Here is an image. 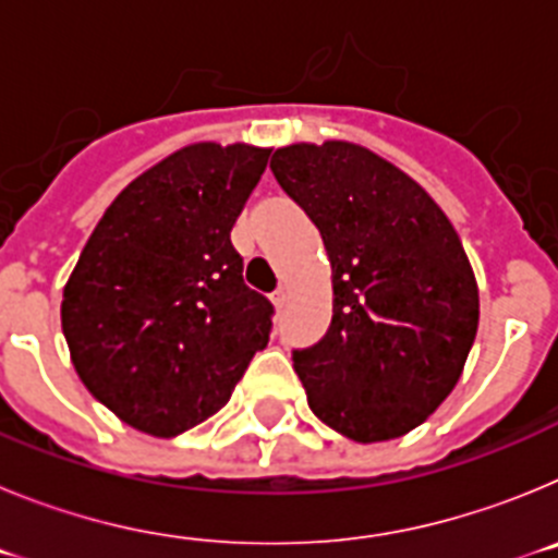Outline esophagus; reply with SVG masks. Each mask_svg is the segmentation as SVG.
I'll return each mask as SVG.
<instances>
[{"label":"esophagus","mask_w":558,"mask_h":558,"mask_svg":"<svg viewBox=\"0 0 558 558\" xmlns=\"http://www.w3.org/2000/svg\"><path fill=\"white\" fill-rule=\"evenodd\" d=\"M270 302L276 304V310H282L288 304V288H276L274 295H270Z\"/></svg>","instance_id":"34e87169"}]
</instances>
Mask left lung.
Segmentation results:
<instances>
[{
    "label": "left lung",
    "mask_w": 558,
    "mask_h": 558,
    "mask_svg": "<svg viewBox=\"0 0 558 558\" xmlns=\"http://www.w3.org/2000/svg\"><path fill=\"white\" fill-rule=\"evenodd\" d=\"M276 181L322 231L332 324L293 368L322 422L352 441L418 427L456 388L477 332L461 236L416 181L352 142L279 147Z\"/></svg>",
    "instance_id": "obj_1"
}]
</instances>
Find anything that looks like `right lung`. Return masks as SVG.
I'll list each match as a JSON object with an SVG mask.
<instances>
[{"label": "right lung", "mask_w": 558, "mask_h": 558, "mask_svg": "<svg viewBox=\"0 0 558 558\" xmlns=\"http://www.w3.org/2000/svg\"><path fill=\"white\" fill-rule=\"evenodd\" d=\"M268 156L243 142L170 153L113 198L63 288L77 377L147 436L218 413L268 347L274 304L243 282L231 245Z\"/></svg>", "instance_id": "obj_1"}]
</instances>
